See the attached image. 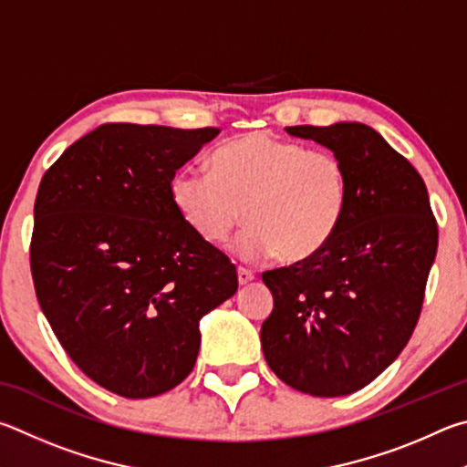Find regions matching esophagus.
Returning a JSON list of instances; mask_svg holds the SVG:
<instances>
[{
	"mask_svg": "<svg viewBox=\"0 0 467 467\" xmlns=\"http://www.w3.org/2000/svg\"><path fill=\"white\" fill-rule=\"evenodd\" d=\"M250 281H254V273H250L248 268H238V283L240 285H248Z\"/></svg>",
	"mask_w": 467,
	"mask_h": 467,
	"instance_id": "34e87169",
	"label": "esophagus"
}]
</instances>
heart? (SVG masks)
<instances>
[{"mask_svg":"<svg viewBox=\"0 0 467 467\" xmlns=\"http://www.w3.org/2000/svg\"><path fill=\"white\" fill-rule=\"evenodd\" d=\"M170 196L209 246L223 244L244 217L235 256L258 263L279 254L296 265L337 235L348 207V174L338 155L256 130L213 151L209 171L178 170Z\"/></svg>","mask_w":467,"mask_h":467,"instance_id":"b5f03b06","label":"heart"}]
</instances>
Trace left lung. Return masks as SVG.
<instances>
[{
	"label": "left lung",
	"instance_id": "8db88e82",
	"mask_svg": "<svg viewBox=\"0 0 467 467\" xmlns=\"http://www.w3.org/2000/svg\"><path fill=\"white\" fill-rule=\"evenodd\" d=\"M285 130L338 155L348 207L320 254L263 275L275 307L260 340L268 367L293 389L348 396L410 340L437 256V221L419 171L375 129L337 122Z\"/></svg>",
	"mask_w": 467,
	"mask_h": 467
}]
</instances>
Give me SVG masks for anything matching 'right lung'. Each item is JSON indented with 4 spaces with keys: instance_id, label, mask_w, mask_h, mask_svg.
Listing matches in <instances>:
<instances>
[{
    "instance_id": "right-lung-1",
    "label": "right lung",
    "mask_w": 467,
    "mask_h": 467,
    "mask_svg": "<svg viewBox=\"0 0 467 467\" xmlns=\"http://www.w3.org/2000/svg\"><path fill=\"white\" fill-rule=\"evenodd\" d=\"M219 129L109 122L69 145L40 180L30 268L65 353L98 386L153 398L192 371L204 314L238 273L171 202L176 170Z\"/></svg>"
}]
</instances>
